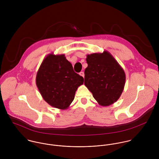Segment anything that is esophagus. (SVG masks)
I'll use <instances>...</instances> for the list:
<instances>
[{
	"instance_id": "1",
	"label": "esophagus",
	"mask_w": 159,
	"mask_h": 159,
	"mask_svg": "<svg viewBox=\"0 0 159 159\" xmlns=\"http://www.w3.org/2000/svg\"><path fill=\"white\" fill-rule=\"evenodd\" d=\"M80 75L81 76H83V77L84 78V73L83 71H81V72L80 73Z\"/></svg>"
}]
</instances>
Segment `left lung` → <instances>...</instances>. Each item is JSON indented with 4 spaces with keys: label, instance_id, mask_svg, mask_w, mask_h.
Returning a JSON list of instances; mask_svg holds the SVG:
<instances>
[{
    "label": "left lung",
    "instance_id": "8db88e82",
    "mask_svg": "<svg viewBox=\"0 0 159 159\" xmlns=\"http://www.w3.org/2000/svg\"><path fill=\"white\" fill-rule=\"evenodd\" d=\"M84 84L98 103L110 106L120 97L125 84L123 68L107 51L87 55Z\"/></svg>",
    "mask_w": 159,
    "mask_h": 159
}]
</instances>
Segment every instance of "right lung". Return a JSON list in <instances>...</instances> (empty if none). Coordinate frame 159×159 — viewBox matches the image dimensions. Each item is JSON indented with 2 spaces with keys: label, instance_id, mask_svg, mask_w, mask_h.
<instances>
[{
  "label": "right lung",
  "instance_id": "right-lung-1",
  "mask_svg": "<svg viewBox=\"0 0 159 159\" xmlns=\"http://www.w3.org/2000/svg\"><path fill=\"white\" fill-rule=\"evenodd\" d=\"M84 78L75 73L64 54H48L36 76V84L43 98L49 105L67 110L73 101Z\"/></svg>",
  "mask_w": 159,
  "mask_h": 159
}]
</instances>
